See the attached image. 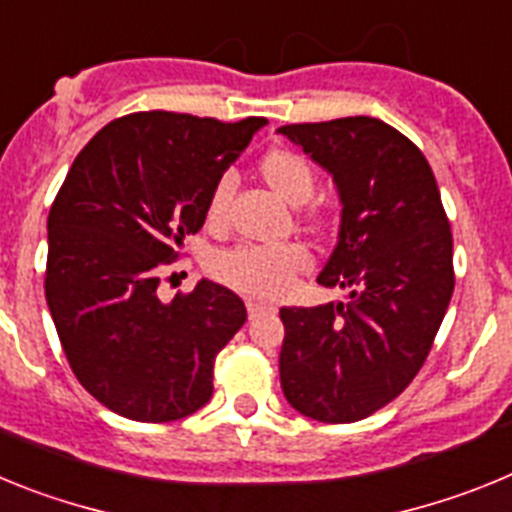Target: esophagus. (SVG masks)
Segmentation results:
<instances>
[{
  "mask_svg": "<svg viewBox=\"0 0 512 512\" xmlns=\"http://www.w3.org/2000/svg\"><path fill=\"white\" fill-rule=\"evenodd\" d=\"M246 307H248V318H259V315H264V312L274 310V305H269V302L264 300H246Z\"/></svg>",
  "mask_w": 512,
  "mask_h": 512,
  "instance_id": "1",
  "label": "esophagus"
}]
</instances>
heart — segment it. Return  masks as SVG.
Listing matches in <instances>:
<instances>
[{"mask_svg":"<svg viewBox=\"0 0 512 512\" xmlns=\"http://www.w3.org/2000/svg\"><path fill=\"white\" fill-rule=\"evenodd\" d=\"M259 176L266 187L289 207H302L315 194V169L302 153L289 148H271L261 156ZM233 182L220 176L207 197V220L220 225L225 217ZM310 264V253L302 246H238L215 259V274L233 287L253 295H279L287 289L297 271Z\"/></svg>","mask_w":512,"mask_h":512,"instance_id":"heart-1","label":"heart"}]
</instances>
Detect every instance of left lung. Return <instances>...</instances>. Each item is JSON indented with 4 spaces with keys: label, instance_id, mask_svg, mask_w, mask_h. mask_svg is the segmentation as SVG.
<instances>
[{
    "label": "left lung",
    "instance_id": "obj_1",
    "mask_svg": "<svg viewBox=\"0 0 512 512\" xmlns=\"http://www.w3.org/2000/svg\"><path fill=\"white\" fill-rule=\"evenodd\" d=\"M328 171L338 241L318 274L346 302L282 307L279 379L297 413L354 423L420 372L454 292V241L436 176L415 143L377 117L284 125Z\"/></svg>",
    "mask_w": 512,
    "mask_h": 512
}]
</instances>
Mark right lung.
<instances>
[{
	"instance_id": "1",
	"label": "right lung",
	"mask_w": 512,
	"mask_h": 512,
	"mask_svg": "<svg viewBox=\"0 0 512 512\" xmlns=\"http://www.w3.org/2000/svg\"><path fill=\"white\" fill-rule=\"evenodd\" d=\"M264 125L135 112L71 164L48 215L45 300L76 379L112 413L169 423L212 397L215 356L246 305L210 279L164 302L158 271L205 225L212 187Z\"/></svg>"
}]
</instances>
